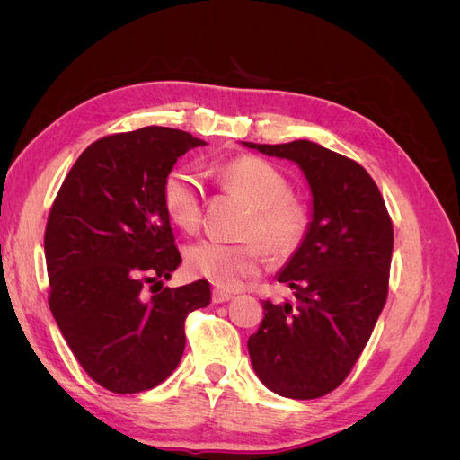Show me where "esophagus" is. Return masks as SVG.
Returning a JSON list of instances; mask_svg holds the SVG:
<instances>
[{"label":"esophagus","mask_w":460,"mask_h":460,"mask_svg":"<svg viewBox=\"0 0 460 460\" xmlns=\"http://www.w3.org/2000/svg\"><path fill=\"white\" fill-rule=\"evenodd\" d=\"M234 296L230 294V291H225V289H213V303H226L230 301Z\"/></svg>","instance_id":"1"}]
</instances>
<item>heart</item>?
<instances>
[{
    "label": "heart",
    "instance_id": "b5f03b06",
    "mask_svg": "<svg viewBox=\"0 0 460 460\" xmlns=\"http://www.w3.org/2000/svg\"><path fill=\"white\" fill-rule=\"evenodd\" d=\"M215 178L222 190L252 205L243 235L257 239L274 259H288L299 252L311 232L313 215L307 203L289 193V180L280 169L261 157L242 155L220 164ZM163 201L178 228H198L203 211L198 174L188 169L172 171L164 180ZM256 243L201 240L188 249V269L218 288L235 289L259 272L262 252Z\"/></svg>",
    "mask_w": 460,
    "mask_h": 460
}]
</instances>
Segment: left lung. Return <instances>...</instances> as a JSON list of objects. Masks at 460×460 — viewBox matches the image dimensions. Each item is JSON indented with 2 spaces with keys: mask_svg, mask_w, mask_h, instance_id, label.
<instances>
[{
  "mask_svg": "<svg viewBox=\"0 0 460 460\" xmlns=\"http://www.w3.org/2000/svg\"><path fill=\"white\" fill-rule=\"evenodd\" d=\"M243 146L299 164L313 193L307 240L276 276L296 299L262 301L249 357L270 392L323 397L349 376L385 305L392 218L378 186L349 157L309 140Z\"/></svg>",
  "mask_w": 460,
  "mask_h": 460,
  "instance_id": "8db88e82",
  "label": "left lung"
}]
</instances>
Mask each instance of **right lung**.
<instances>
[{
    "instance_id": "obj_1",
    "label": "right lung",
    "mask_w": 460,
    "mask_h": 460,
    "mask_svg": "<svg viewBox=\"0 0 460 460\" xmlns=\"http://www.w3.org/2000/svg\"><path fill=\"white\" fill-rule=\"evenodd\" d=\"M198 146L205 142L164 127L105 136L76 159L51 205L49 309L80 367L113 394L169 378L186 347V316L211 303L207 280L143 291L182 262L163 188Z\"/></svg>"
}]
</instances>
